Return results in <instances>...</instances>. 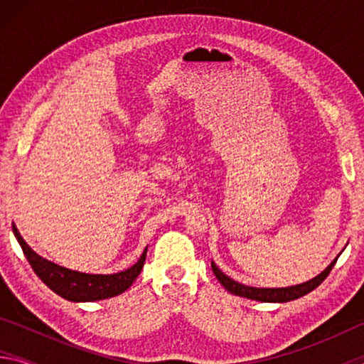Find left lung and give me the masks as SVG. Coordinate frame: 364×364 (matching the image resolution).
Returning <instances> with one entry per match:
<instances>
[{"label":"left lung","mask_w":364,"mask_h":364,"mask_svg":"<svg viewBox=\"0 0 364 364\" xmlns=\"http://www.w3.org/2000/svg\"><path fill=\"white\" fill-rule=\"evenodd\" d=\"M341 255V254H338ZM338 255L329 263V267L324 271H321L315 278L301 282V284H295V286H289V287H252V286H245L241 284V282L231 279L230 276H226L223 271H221L215 262H212V269L213 274L217 276V279L220 281V284L223 286L228 292H231L234 295H239V297L244 299H250V300H257V301H267V304H286V301H291L295 299L304 297V295L310 294L311 291L321 284V282L328 278V274L331 273V269L334 268V264L337 262Z\"/></svg>","instance_id":"obj_1"}]
</instances>
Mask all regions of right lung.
<instances>
[{
	"mask_svg": "<svg viewBox=\"0 0 364 364\" xmlns=\"http://www.w3.org/2000/svg\"><path fill=\"white\" fill-rule=\"evenodd\" d=\"M12 232L21 244L23 255L33 268L36 276L45 282V284L56 292L60 297L70 301H96L115 297L125 292L134 281H136L138 274L144 267L147 247L144 249L143 255L139 260L133 264V267L119 271V273L112 274H90L82 273V271L69 269L60 264L54 263L51 260H46L45 257L36 254V252L30 247V245L23 241L17 226L12 223Z\"/></svg>",
	"mask_w": 364,
	"mask_h": 364,
	"instance_id": "add662e5",
	"label": "right lung"
}]
</instances>
